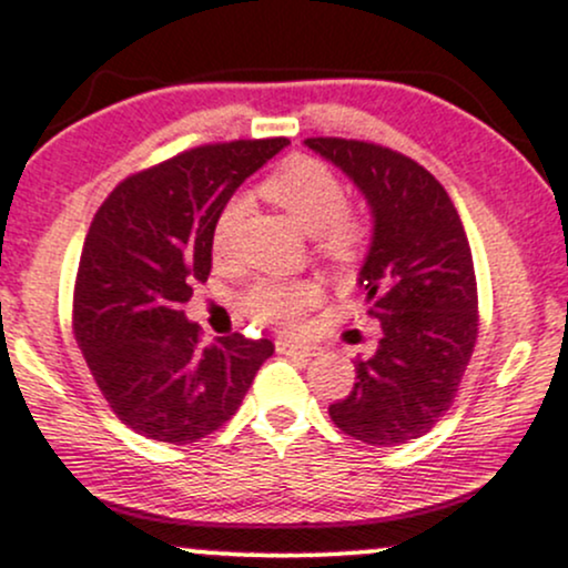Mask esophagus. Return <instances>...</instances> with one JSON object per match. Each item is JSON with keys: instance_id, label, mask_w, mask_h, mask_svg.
<instances>
[{"instance_id": "34e87169", "label": "esophagus", "mask_w": 568, "mask_h": 568, "mask_svg": "<svg viewBox=\"0 0 568 568\" xmlns=\"http://www.w3.org/2000/svg\"><path fill=\"white\" fill-rule=\"evenodd\" d=\"M274 347H277V353L298 355V358H313V355H317V347L298 345V342H291V339H274Z\"/></svg>"}]
</instances>
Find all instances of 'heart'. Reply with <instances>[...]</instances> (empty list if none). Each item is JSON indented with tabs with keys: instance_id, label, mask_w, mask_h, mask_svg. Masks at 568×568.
<instances>
[{
	"instance_id": "b5f03b06",
	"label": "heart",
	"mask_w": 568,
	"mask_h": 568,
	"mask_svg": "<svg viewBox=\"0 0 568 568\" xmlns=\"http://www.w3.org/2000/svg\"><path fill=\"white\" fill-rule=\"evenodd\" d=\"M261 193L291 215L296 226L313 234L315 253L336 266L353 264L369 240V217L347 202L345 183L313 155H288L261 180ZM242 204L232 199L213 223V253L223 258L240 226ZM321 302V285L313 280H255L240 296L242 313L255 323L294 328L310 307Z\"/></svg>"
}]
</instances>
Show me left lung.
<instances>
[{
	"label": "left lung",
	"instance_id": "1",
	"mask_svg": "<svg viewBox=\"0 0 568 568\" xmlns=\"http://www.w3.org/2000/svg\"><path fill=\"white\" fill-rule=\"evenodd\" d=\"M366 193L375 240L361 288L383 328L375 355L328 407L334 426L366 445L417 439L453 407L479 334L477 277L456 204L426 166L394 148L307 136Z\"/></svg>",
	"mask_w": 568,
	"mask_h": 568
}]
</instances>
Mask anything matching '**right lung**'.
<instances>
[{"mask_svg":"<svg viewBox=\"0 0 568 568\" xmlns=\"http://www.w3.org/2000/svg\"><path fill=\"white\" fill-rule=\"evenodd\" d=\"M285 136L207 142L129 174L93 215L72 294V332L118 420L191 445L236 413L270 339L234 332L202 345L183 304L210 277L213 223Z\"/></svg>","mask_w":568,"mask_h":568,"instance_id":"1","label":"right lung"}]
</instances>
